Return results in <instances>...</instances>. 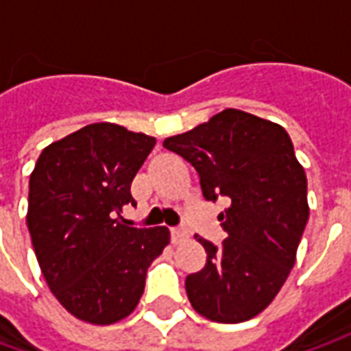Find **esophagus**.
<instances>
[{
    "label": "esophagus",
    "mask_w": 351,
    "mask_h": 351,
    "mask_svg": "<svg viewBox=\"0 0 351 351\" xmlns=\"http://www.w3.org/2000/svg\"><path fill=\"white\" fill-rule=\"evenodd\" d=\"M171 237H173V243L175 244H182L188 237H190V231L184 228H175L171 231Z\"/></svg>",
    "instance_id": "obj_1"
}]
</instances>
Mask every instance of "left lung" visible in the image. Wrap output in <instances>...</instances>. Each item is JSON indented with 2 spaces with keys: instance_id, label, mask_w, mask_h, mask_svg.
Returning a JSON list of instances; mask_svg holds the SVG:
<instances>
[{
  "instance_id": "8db88e82",
  "label": "left lung",
  "mask_w": 351,
  "mask_h": 351,
  "mask_svg": "<svg viewBox=\"0 0 351 351\" xmlns=\"http://www.w3.org/2000/svg\"><path fill=\"white\" fill-rule=\"evenodd\" d=\"M163 146L195 167L208 201L228 199L218 216L228 239L214 246L195 235L206 263L188 274L193 310L218 324L263 312L291 272L308 221L306 175L278 123L226 108Z\"/></svg>"
}]
</instances>
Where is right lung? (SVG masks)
Masks as SVG:
<instances>
[{
	"mask_svg": "<svg viewBox=\"0 0 351 351\" xmlns=\"http://www.w3.org/2000/svg\"><path fill=\"white\" fill-rule=\"evenodd\" d=\"M154 145L118 123H90L47 146L32 171L26 221L35 256L60 304L86 324L130 316L148 267L171 241L167 228L120 221Z\"/></svg>",
	"mask_w": 351,
	"mask_h": 351,
	"instance_id": "1",
	"label": "right lung"
}]
</instances>
